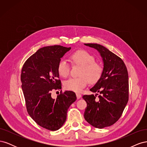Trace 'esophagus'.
<instances>
[{
	"label": "esophagus",
	"mask_w": 147,
	"mask_h": 147,
	"mask_svg": "<svg viewBox=\"0 0 147 147\" xmlns=\"http://www.w3.org/2000/svg\"><path fill=\"white\" fill-rule=\"evenodd\" d=\"M76 96H77V97L78 99H80L81 97H82V95H81L80 94H79V93H77Z\"/></svg>",
	"instance_id": "1"
}]
</instances>
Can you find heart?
Wrapping results in <instances>:
<instances>
[{"mask_svg":"<svg viewBox=\"0 0 147 147\" xmlns=\"http://www.w3.org/2000/svg\"><path fill=\"white\" fill-rule=\"evenodd\" d=\"M70 58L72 63L81 65L80 77L70 78L64 83L65 90L75 92H81L85 88L89 81L96 83L100 78L103 69L100 64L95 61L94 57L90 53L79 50L74 52ZM57 70L62 77H67L70 73V67L65 60H61L57 66Z\"/></svg>","mask_w":147,"mask_h":147,"instance_id":"heart-1","label":"heart"}]
</instances>
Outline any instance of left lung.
I'll list each match as a JSON object with an SVG mask.
<instances>
[{
	"label": "left lung",
	"mask_w": 147,
	"mask_h": 147,
	"mask_svg": "<svg viewBox=\"0 0 147 147\" xmlns=\"http://www.w3.org/2000/svg\"><path fill=\"white\" fill-rule=\"evenodd\" d=\"M99 51L104 63L102 76L90 91L96 95H84L87 107L84 118L91 125L102 129L113 125L121 117L129 99L127 68L119 57L104 46L84 43ZM99 92V99H96Z\"/></svg>",
	"instance_id": "8db88e82"
}]
</instances>
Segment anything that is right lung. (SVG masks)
Segmentation results:
<instances>
[{"label": "right lung", "instance_id": "1", "mask_svg": "<svg viewBox=\"0 0 147 147\" xmlns=\"http://www.w3.org/2000/svg\"><path fill=\"white\" fill-rule=\"evenodd\" d=\"M70 49L61 45L40 48L26 60L21 70V88L28 112L39 126L50 131L63 126L69 107L77 99L73 91L61 92L56 99L51 93L61 89L57 66Z\"/></svg>", "mask_w": 147, "mask_h": 147}]
</instances>
